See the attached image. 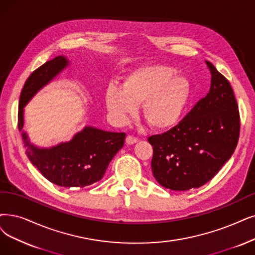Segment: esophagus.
Returning a JSON list of instances; mask_svg holds the SVG:
<instances>
[{
	"label": "esophagus",
	"mask_w": 255,
	"mask_h": 255,
	"mask_svg": "<svg viewBox=\"0 0 255 255\" xmlns=\"http://www.w3.org/2000/svg\"><path fill=\"white\" fill-rule=\"evenodd\" d=\"M126 142L128 144H134V143H136V142H138V138H136V137H134V136H131V135H128V136H127V138H126Z\"/></svg>",
	"instance_id": "esophagus-1"
}]
</instances>
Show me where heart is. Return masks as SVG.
<instances>
[{
	"label": "heart",
	"mask_w": 255,
	"mask_h": 255,
	"mask_svg": "<svg viewBox=\"0 0 255 255\" xmlns=\"http://www.w3.org/2000/svg\"><path fill=\"white\" fill-rule=\"evenodd\" d=\"M188 79L175 70L162 65L143 66L130 71L122 88L109 85L106 106L116 124L127 122L142 103V116L149 127L166 129L179 121L189 97Z\"/></svg>",
	"instance_id": "obj_1"
}]
</instances>
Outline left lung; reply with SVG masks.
<instances>
[{"label":"left lung","instance_id":"8db88e82","mask_svg":"<svg viewBox=\"0 0 255 255\" xmlns=\"http://www.w3.org/2000/svg\"><path fill=\"white\" fill-rule=\"evenodd\" d=\"M208 94L179 124L147 140L154 149L151 171L163 187L188 190L215 177L236 149L241 129L240 112L228 79L210 62Z\"/></svg>","mask_w":255,"mask_h":255}]
</instances>
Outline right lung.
Here are the masks:
<instances>
[{"label":"right lung","mask_w":255,"mask_h":255,"mask_svg":"<svg viewBox=\"0 0 255 255\" xmlns=\"http://www.w3.org/2000/svg\"><path fill=\"white\" fill-rule=\"evenodd\" d=\"M67 65L68 60L64 56H57L37 68L28 77L19 96V131L24 126V107ZM22 136L29 160L47 180L66 188H83L104 177L110 162L124 146L126 133H112L87 127L71 141L51 148H37L29 143L24 131Z\"/></svg>","instance_id":"right-lung-1"}]
</instances>
